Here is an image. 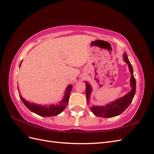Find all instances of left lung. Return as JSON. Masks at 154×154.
I'll return each instance as SVG.
<instances>
[{"mask_svg":"<svg viewBox=\"0 0 154 154\" xmlns=\"http://www.w3.org/2000/svg\"><path fill=\"white\" fill-rule=\"evenodd\" d=\"M123 60L125 63L128 64L129 71L131 74L130 77V85L132 89L128 92L127 94L124 96L119 97L110 103L106 104L105 106H98V105H92L90 107V109L92 112L96 116H98L101 118H112L115 117L122 114L123 112L128 108V106L131 103L132 100L136 94V79L134 76L133 68L131 63H130L129 60L127 57V54L126 53L123 54ZM86 84V96H87V102L90 103L91 94L92 91V88L91 85L88 82H85Z\"/></svg>","mask_w":154,"mask_h":154,"instance_id":"1","label":"left lung"}]
</instances>
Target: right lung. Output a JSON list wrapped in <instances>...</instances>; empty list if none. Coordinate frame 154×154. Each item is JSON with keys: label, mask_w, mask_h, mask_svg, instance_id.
Here are the masks:
<instances>
[{"label": "right lung", "mask_w": 154, "mask_h": 154, "mask_svg": "<svg viewBox=\"0 0 154 154\" xmlns=\"http://www.w3.org/2000/svg\"><path fill=\"white\" fill-rule=\"evenodd\" d=\"M22 62L20 63L19 67L21 66ZM72 88V85H69L66 88V91L64 93V96L61 101H59L57 104L56 105H41L38 104H36L34 103H31V102L26 101L25 99L19 95L20 98L23 102L27 109L31 110L32 112H34L39 116H43V117H51V116H54L62 113V112L66 109L69 100L70 93L71 92Z\"/></svg>", "instance_id": "1"}]
</instances>
